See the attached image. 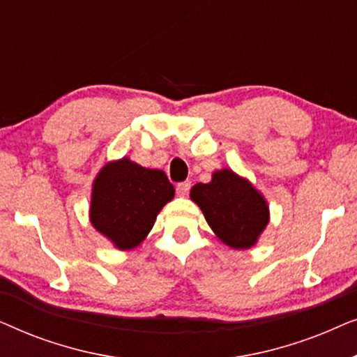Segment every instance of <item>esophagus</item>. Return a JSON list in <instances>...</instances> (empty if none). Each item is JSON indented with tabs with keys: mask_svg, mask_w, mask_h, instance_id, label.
<instances>
[{
	"mask_svg": "<svg viewBox=\"0 0 357 357\" xmlns=\"http://www.w3.org/2000/svg\"><path fill=\"white\" fill-rule=\"evenodd\" d=\"M190 187H192V183L190 182H182L177 185V195L178 197H187L188 192H190Z\"/></svg>",
	"mask_w": 357,
	"mask_h": 357,
	"instance_id": "34e87169",
	"label": "esophagus"
}]
</instances>
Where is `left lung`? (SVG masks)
Instances as JSON below:
<instances>
[{"mask_svg":"<svg viewBox=\"0 0 357 357\" xmlns=\"http://www.w3.org/2000/svg\"><path fill=\"white\" fill-rule=\"evenodd\" d=\"M190 198L202 209L208 226L227 247L252 248L270 222V206L248 178L231 169L214 170L211 182L197 183Z\"/></svg>","mask_w":357,"mask_h":357,"instance_id":"8db88e82","label":"left lung"}]
</instances>
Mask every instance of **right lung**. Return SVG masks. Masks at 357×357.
<instances>
[{"mask_svg": "<svg viewBox=\"0 0 357 357\" xmlns=\"http://www.w3.org/2000/svg\"><path fill=\"white\" fill-rule=\"evenodd\" d=\"M174 195L164 170L146 169L130 158L110 160L92 183L89 221L115 248L133 250Z\"/></svg>", "mask_w": 357, "mask_h": 357, "instance_id": "add662e5", "label": "right lung"}]
</instances>
